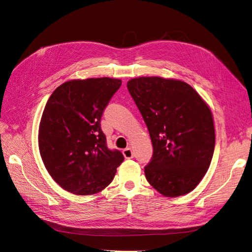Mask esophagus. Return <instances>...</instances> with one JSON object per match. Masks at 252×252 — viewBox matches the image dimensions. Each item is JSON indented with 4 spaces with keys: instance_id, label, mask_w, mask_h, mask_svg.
Segmentation results:
<instances>
[{
    "instance_id": "1",
    "label": "esophagus",
    "mask_w": 252,
    "mask_h": 252,
    "mask_svg": "<svg viewBox=\"0 0 252 252\" xmlns=\"http://www.w3.org/2000/svg\"><path fill=\"white\" fill-rule=\"evenodd\" d=\"M123 155H124L125 158H133V152H132L131 148H129V147L123 150Z\"/></svg>"
}]
</instances>
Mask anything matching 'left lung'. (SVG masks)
<instances>
[{
    "instance_id": "1",
    "label": "left lung",
    "mask_w": 252,
    "mask_h": 252,
    "mask_svg": "<svg viewBox=\"0 0 252 252\" xmlns=\"http://www.w3.org/2000/svg\"><path fill=\"white\" fill-rule=\"evenodd\" d=\"M129 94L146 123L154 147L145 166L149 184L165 196L184 195L207 172L216 134L208 105L187 83L159 77L129 80Z\"/></svg>"
}]
</instances>
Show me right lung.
I'll return each mask as SVG.
<instances>
[{"label": "right lung", "instance_id": "right-lung-1", "mask_svg": "<svg viewBox=\"0 0 252 252\" xmlns=\"http://www.w3.org/2000/svg\"><path fill=\"white\" fill-rule=\"evenodd\" d=\"M122 81L111 78L63 83L45 106L39 127V149L47 171L67 191L89 195L112 182L124 161L110 150L101 118Z\"/></svg>", "mask_w": 252, "mask_h": 252}]
</instances>
